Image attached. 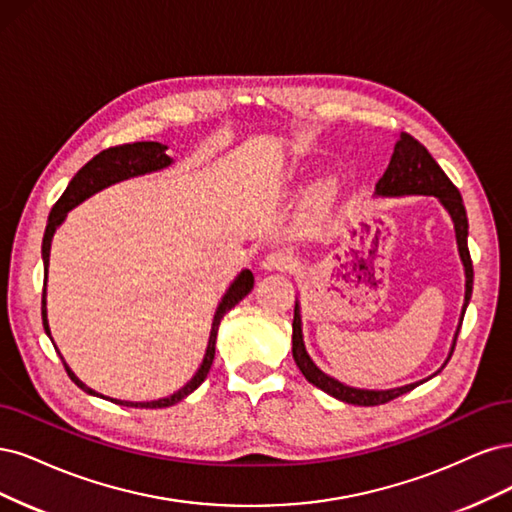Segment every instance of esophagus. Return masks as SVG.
Wrapping results in <instances>:
<instances>
[{
	"instance_id": "esophagus-1",
	"label": "esophagus",
	"mask_w": 512,
	"mask_h": 512,
	"mask_svg": "<svg viewBox=\"0 0 512 512\" xmlns=\"http://www.w3.org/2000/svg\"><path fill=\"white\" fill-rule=\"evenodd\" d=\"M291 268H293V259H291V255H287L283 251L270 253L261 261V272H287Z\"/></svg>"
}]
</instances>
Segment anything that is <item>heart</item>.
<instances>
[{"instance_id": "1", "label": "heart", "mask_w": 512, "mask_h": 512, "mask_svg": "<svg viewBox=\"0 0 512 512\" xmlns=\"http://www.w3.org/2000/svg\"><path fill=\"white\" fill-rule=\"evenodd\" d=\"M336 193H338V180L329 178V180H325V183H321V185L317 187V191H315V202H317V204L332 202L334 197H336Z\"/></svg>"}]
</instances>
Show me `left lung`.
<instances>
[{"label":"left lung","mask_w":512,"mask_h":512,"mask_svg":"<svg viewBox=\"0 0 512 512\" xmlns=\"http://www.w3.org/2000/svg\"><path fill=\"white\" fill-rule=\"evenodd\" d=\"M404 195H434L436 200L442 204V208L449 212V217L453 221V229H455L459 259H461V266H464V276H466L464 306H461V317H459V325L455 329L449 357L442 364V368H444L449 364V359L453 355L455 342L459 336V327H461V321H464L468 302L472 298L474 272H472V259H470V251H468V217H466L464 200H461L457 187L451 183L449 176L442 172L436 159L427 153V148L419 140H415L410 134H404L402 131L398 140H395L389 166H387L383 178L376 183L374 197H404ZM291 342H293V346H291L293 359H295V364H298L300 372L306 376V381L319 387L321 391L329 393L332 398L346 402V404L378 406V404H385V402L400 398L402 393H408L427 381L425 378V381H417V383H410L404 387H393V389H359V387L344 385L338 381V378L325 374L306 351L304 332H302V308H300L298 298H295V310H293ZM438 372H434L432 376H436Z\"/></svg>","instance_id":"1"}]
</instances>
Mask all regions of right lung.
<instances>
[{
    "label": "right lung",
    "mask_w": 512,
    "mask_h": 512,
    "mask_svg": "<svg viewBox=\"0 0 512 512\" xmlns=\"http://www.w3.org/2000/svg\"><path fill=\"white\" fill-rule=\"evenodd\" d=\"M168 146L159 144V142H134V144H123V146H112L102 151L100 155H95L89 163L82 166L76 176L70 180L68 189L63 191V195L57 200V204L53 206L51 214H48V223H46V232H44V240H42V259H44V293H42V323H44V332L46 336L51 338V327H48V317H46V278H48V261H51V244H53V236L57 232V227L68 217V212L72 208H76L78 204H82L85 200H89L91 195H95L97 191H102L110 185H117L121 180L127 178H136V176H144L151 172H159L166 170L172 166V157L166 155ZM255 285V278L251 270H242L234 283L229 285V289L223 293V298L214 310V319H212V327H210V338H208V346L200 368L193 374L191 381L187 385L180 387L178 391H174L168 398H159L153 402H127V400H114V398H106V395L93 391L91 387H87L80 378L70 370V366L65 364V359L61 357L65 370H68V376L72 381L89 395H95V398H106L119 406H127V408H168L174 406L176 402L185 400L187 395H191L197 387H200L206 376L210 372L212 359H214V349H217V334H219V325L221 319L232 310L242 298L251 293ZM53 340V338H51ZM55 346V342H53ZM57 349V346H55ZM59 353V349H57ZM61 355V353H59Z\"/></svg>",
    "instance_id": "obj_1"
}]
</instances>
